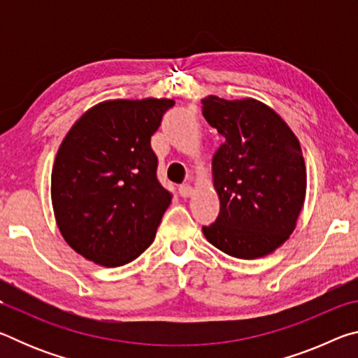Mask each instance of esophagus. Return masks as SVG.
<instances>
[{
  "label": "esophagus",
  "mask_w": 358,
  "mask_h": 358,
  "mask_svg": "<svg viewBox=\"0 0 358 358\" xmlns=\"http://www.w3.org/2000/svg\"><path fill=\"white\" fill-rule=\"evenodd\" d=\"M192 194H194V189H192L191 185H181V186H180V196H181V197L187 199V197H191Z\"/></svg>",
  "instance_id": "obj_1"
}]
</instances>
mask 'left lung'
<instances>
[{"label":"left lung","mask_w":358,"mask_h":358,"mask_svg":"<svg viewBox=\"0 0 358 358\" xmlns=\"http://www.w3.org/2000/svg\"><path fill=\"white\" fill-rule=\"evenodd\" d=\"M202 113L224 137L213 156V186L221 210L202 232L217 250L257 259L294 232L306 196L299 138L273 108L252 98L202 99Z\"/></svg>","instance_id":"8db88e82"}]
</instances>
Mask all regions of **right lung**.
I'll return each instance as SVG.
<instances>
[{
    "mask_svg": "<svg viewBox=\"0 0 358 358\" xmlns=\"http://www.w3.org/2000/svg\"><path fill=\"white\" fill-rule=\"evenodd\" d=\"M172 99H112L88 108L52 169L57 226L72 250L102 266L132 262L153 243L172 194L156 178L151 136Z\"/></svg>",
    "mask_w": 358,
    "mask_h": 358,
    "instance_id": "obj_1",
    "label": "right lung"
}]
</instances>
